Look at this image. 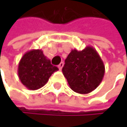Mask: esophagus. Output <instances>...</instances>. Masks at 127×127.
I'll return each instance as SVG.
<instances>
[{
	"label": "esophagus",
	"mask_w": 127,
	"mask_h": 127,
	"mask_svg": "<svg viewBox=\"0 0 127 127\" xmlns=\"http://www.w3.org/2000/svg\"><path fill=\"white\" fill-rule=\"evenodd\" d=\"M63 65H64L63 63H60V64H59V65H58V67H59V69H60V70H61V69L63 68Z\"/></svg>",
	"instance_id": "obj_1"
}]
</instances>
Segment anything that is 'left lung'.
<instances>
[{
	"label": "left lung",
	"mask_w": 127,
	"mask_h": 127,
	"mask_svg": "<svg viewBox=\"0 0 127 127\" xmlns=\"http://www.w3.org/2000/svg\"><path fill=\"white\" fill-rule=\"evenodd\" d=\"M63 67L64 76L71 90L87 94L101 82L105 67L95 48L87 46L82 51L73 49L68 54Z\"/></svg>",
	"instance_id": "8db88e82"
}]
</instances>
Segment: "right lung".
Instances as JSON below:
<instances>
[{"label":"right lung","instance_id":"add662e5","mask_svg":"<svg viewBox=\"0 0 127 127\" xmlns=\"http://www.w3.org/2000/svg\"><path fill=\"white\" fill-rule=\"evenodd\" d=\"M58 67L51 64L39 49L26 52L21 58L17 73L21 83L29 90H35L43 87L51 74L58 70Z\"/></svg>","mask_w":127,"mask_h":127}]
</instances>
